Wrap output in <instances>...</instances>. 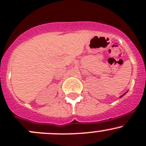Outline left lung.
<instances>
[{"label":"left lung","mask_w":146,"mask_h":146,"mask_svg":"<svg viewBox=\"0 0 146 146\" xmlns=\"http://www.w3.org/2000/svg\"><path fill=\"white\" fill-rule=\"evenodd\" d=\"M127 92H128V91H127ZM127 92H126V93H124V94H123V95H121V96H120V98H121V97H123V95H124L125 94H126V93H127Z\"/></svg>","instance_id":"8db88e82"}]
</instances>
